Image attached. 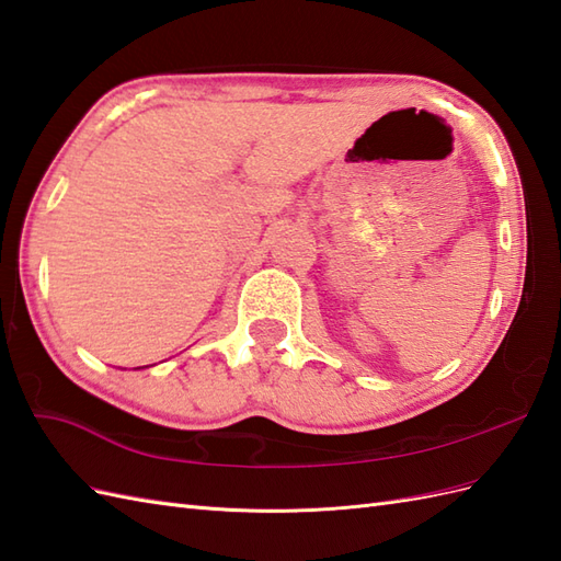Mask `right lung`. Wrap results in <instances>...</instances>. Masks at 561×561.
Here are the masks:
<instances>
[{
    "label": "right lung",
    "instance_id": "1",
    "mask_svg": "<svg viewBox=\"0 0 561 561\" xmlns=\"http://www.w3.org/2000/svg\"><path fill=\"white\" fill-rule=\"evenodd\" d=\"M146 368H148V366H146ZM136 370H138V368H136Z\"/></svg>",
    "mask_w": 561,
    "mask_h": 561
}]
</instances>
